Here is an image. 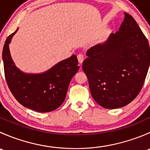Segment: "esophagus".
I'll use <instances>...</instances> for the list:
<instances>
[{
    "instance_id": "obj_1",
    "label": "esophagus",
    "mask_w": 150,
    "mask_h": 150,
    "mask_svg": "<svg viewBox=\"0 0 150 150\" xmlns=\"http://www.w3.org/2000/svg\"><path fill=\"white\" fill-rule=\"evenodd\" d=\"M77 57H78V62H79L80 64H82V62H83V60H84L83 54H78Z\"/></svg>"
}]
</instances>
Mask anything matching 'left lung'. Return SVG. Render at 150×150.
<instances>
[{"label": "left lung", "mask_w": 150, "mask_h": 150, "mask_svg": "<svg viewBox=\"0 0 150 150\" xmlns=\"http://www.w3.org/2000/svg\"><path fill=\"white\" fill-rule=\"evenodd\" d=\"M119 31L86 52L83 69L93 99L107 109L132 102L142 88L150 62L148 40L127 13Z\"/></svg>", "instance_id": "obj_1"}]
</instances>
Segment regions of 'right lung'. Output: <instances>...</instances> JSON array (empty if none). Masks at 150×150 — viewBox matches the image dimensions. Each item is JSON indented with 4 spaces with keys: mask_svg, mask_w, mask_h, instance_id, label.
Listing matches in <instances>:
<instances>
[{
    "mask_svg": "<svg viewBox=\"0 0 150 150\" xmlns=\"http://www.w3.org/2000/svg\"><path fill=\"white\" fill-rule=\"evenodd\" d=\"M17 30L7 38L3 48L4 73L8 88L24 107L40 112L53 111L63 103L71 79L79 69L77 57L74 54L43 73H24L15 66L8 46Z\"/></svg>",
    "mask_w": 150,
    "mask_h": 150,
    "instance_id": "right-lung-1",
    "label": "right lung"
}]
</instances>
